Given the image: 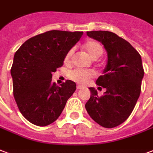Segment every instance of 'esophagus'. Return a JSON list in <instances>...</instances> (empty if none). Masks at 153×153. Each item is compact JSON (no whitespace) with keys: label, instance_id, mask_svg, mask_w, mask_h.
Returning <instances> with one entry per match:
<instances>
[{"label":"esophagus","instance_id":"1","mask_svg":"<svg viewBox=\"0 0 153 153\" xmlns=\"http://www.w3.org/2000/svg\"><path fill=\"white\" fill-rule=\"evenodd\" d=\"M82 88H83L82 86H81V85H77V89H78V90H79V89H82Z\"/></svg>","mask_w":153,"mask_h":153}]
</instances>
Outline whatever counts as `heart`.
<instances>
[{"mask_svg": "<svg viewBox=\"0 0 153 153\" xmlns=\"http://www.w3.org/2000/svg\"><path fill=\"white\" fill-rule=\"evenodd\" d=\"M83 48L88 53V55L93 59L98 58L103 53L102 45L100 44L99 42L96 40H89L86 42ZM74 49L71 48L68 51V53L65 55V62L66 63L71 61V58L73 55ZM96 76V72L91 70H81V69H74L69 73V78L74 82H76L78 83L84 84L88 82L89 80Z\"/></svg>", "mask_w": 153, "mask_h": 153, "instance_id": "obj_1", "label": "heart"}]
</instances>
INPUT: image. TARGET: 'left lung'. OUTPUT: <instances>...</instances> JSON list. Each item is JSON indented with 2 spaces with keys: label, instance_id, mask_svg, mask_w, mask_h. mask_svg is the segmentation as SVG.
<instances>
[{
  "label": "left lung",
  "instance_id": "8db88e82",
  "mask_svg": "<svg viewBox=\"0 0 153 153\" xmlns=\"http://www.w3.org/2000/svg\"><path fill=\"white\" fill-rule=\"evenodd\" d=\"M91 38L101 42L107 51L108 62L97 84L106 88L99 97L89 88L91 97L85 108L92 119L105 128L124 123L133 111L141 91L143 71L140 53L126 39L107 30L87 31Z\"/></svg>",
  "mask_w": 153,
  "mask_h": 153
}]
</instances>
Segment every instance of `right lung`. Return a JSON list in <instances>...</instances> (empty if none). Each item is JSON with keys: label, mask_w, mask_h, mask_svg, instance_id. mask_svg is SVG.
Here are the masks:
<instances>
[{"label": "right lung", "mask_w": 153, "mask_h": 153, "mask_svg": "<svg viewBox=\"0 0 153 153\" xmlns=\"http://www.w3.org/2000/svg\"><path fill=\"white\" fill-rule=\"evenodd\" d=\"M82 33L48 30L27 39L14 54L10 70L13 97L22 116L34 125L45 126L55 122L76 90L71 80L61 86L53 83L52 73L63 65L68 51Z\"/></svg>", "instance_id": "1"}]
</instances>
